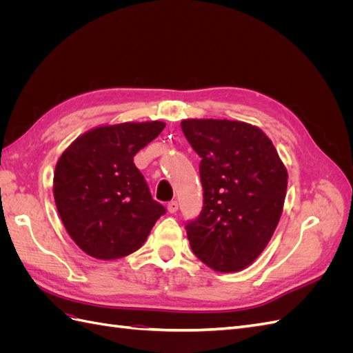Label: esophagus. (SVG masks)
Instances as JSON below:
<instances>
[{"label":"esophagus","instance_id":"34e87169","mask_svg":"<svg viewBox=\"0 0 353 353\" xmlns=\"http://www.w3.org/2000/svg\"><path fill=\"white\" fill-rule=\"evenodd\" d=\"M168 210H169L170 213H175V212L178 210V201H176V200L169 201V203H168Z\"/></svg>","mask_w":353,"mask_h":353}]
</instances>
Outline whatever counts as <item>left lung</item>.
<instances>
[{
    "label": "left lung",
    "mask_w": 353,
    "mask_h": 353,
    "mask_svg": "<svg viewBox=\"0 0 353 353\" xmlns=\"http://www.w3.org/2000/svg\"><path fill=\"white\" fill-rule=\"evenodd\" d=\"M181 128L200 156L203 208L185 223L197 258L219 272L250 265L280 221L287 170L259 128L239 121L187 119Z\"/></svg>",
    "instance_id": "1"
}]
</instances>
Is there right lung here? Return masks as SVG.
<instances>
[{"label": "right lung", "mask_w": 353, "mask_h": 353, "mask_svg": "<svg viewBox=\"0 0 353 353\" xmlns=\"http://www.w3.org/2000/svg\"><path fill=\"white\" fill-rule=\"evenodd\" d=\"M163 128L159 121L100 126L60 156L52 185L59 215L72 240L92 258L112 261L138 250L166 213L134 163Z\"/></svg>", "instance_id": "right-lung-1"}]
</instances>
